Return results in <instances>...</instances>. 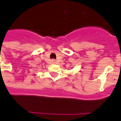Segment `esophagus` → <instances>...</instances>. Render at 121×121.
Here are the masks:
<instances>
[{
    "label": "esophagus",
    "mask_w": 121,
    "mask_h": 121,
    "mask_svg": "<svg viewBox=\"0 0 121 121\" xmlns=\"http://www.w3.org/2000/svg\"><path fill=\"white\" fill-rule=\"evenodd\" d=\"M52 62L53 63H56V60H52Z\"/></svg>",
    "instance_id": "1"
}]
</instances>
